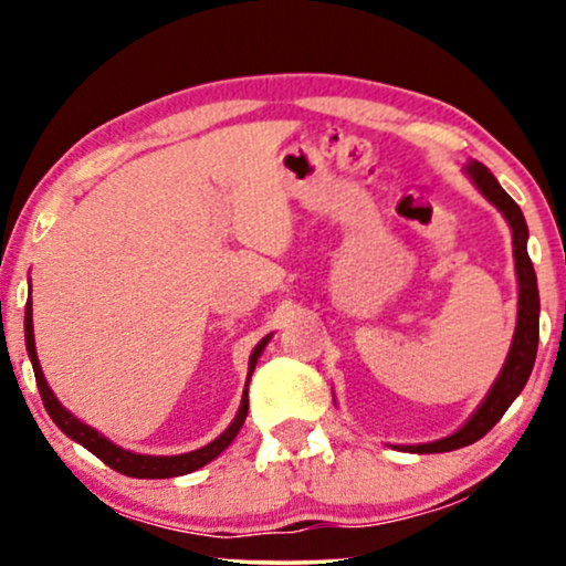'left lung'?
I'll list each match as a JSON object with an SVG mask.
<instances>
[{
  "instance_id": "8db88e82",
  "label": "left lung",
  "mask_w": 566,
  "mask_h": 566,
  "mask_svg": "<svg viewBox=\"0 0 566 566\" xmlns=\"http://www.w3.org/2000/svg\"><path fill=\"white\" fill-rule=\"evenodd\" d=\"M467 172L482 196L494 203L505 216L510 229H513V254H515V270H517V285H521V296H517V327L513 337V347H510V355L505 360V368L494 386L486 394L482 407L476 409L474 417L463 424L459 432L448 436L443 440H436V443L424 446H407V451L412 453H446L455 451V448L476 443L479 438H484L494 424L500 422V417L507 412V407L513 405L517 394L523 391L525 381H528L533 363H536V350H538V285H536V270H533V262L528 258V227H525L523 211L517 208L513 198L507 196L505 190L500 188V182L494 180V175L486 169L482 161H471Z\"/></svg>"
}]
</instances>
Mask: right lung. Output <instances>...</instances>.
<instances>
[{
    "mask_svg": "<svg viewBox=\"0 0 566 566\" xmlns=\"http://www.w3.org/2000/svg\"><path fill=\"white\" fill-rule=\"evenodd\" d=\"M268 339L270 337L262 339V343L252 350L250 376H252V370H254V363H258V358H260V353L265 350ZM25 345H28L30 363H33V370H35L38 391H41V399H43L45 409H49L51 420L56 422L59 428L64 430L69 438L76 440V443H82L90 453H95L99 461L107 463V467L115 469V471H120V474H126V476H134V479H167V476L190 474V471L206 467L208 461H213L216 455H219L223 448H227L231 440L237 438V432L242 430V424H244L247 409H250V397H247V389H244L242 407H239L234 422H231L229 428L223 430L221 436L213 440V443H208L206 448H200V451L182 453V455H142V453H130V451H123V448H118V446H113L111 440H105L103 436H99V432L87 428V424H82L74 415H69L66 409L59 405L56 397H53V391L49 389V384H45L41 363H38V355H35L33 304H30V298H28V306H25Z\"/></svg>",
    "mask_w": 566,
    "mask_h": 566,
    "instance_id": "add662e5",
    "label": "right lung"
}]
</instances>
